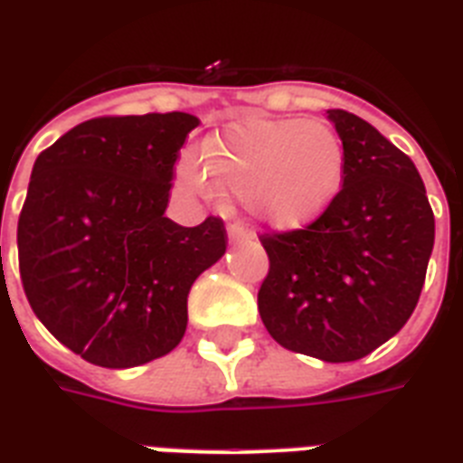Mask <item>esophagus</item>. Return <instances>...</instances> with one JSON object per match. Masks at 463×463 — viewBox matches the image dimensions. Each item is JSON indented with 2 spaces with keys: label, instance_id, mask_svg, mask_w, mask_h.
Segmentation results:
<instances>
[{
  "label": "esophagus",
  "instance_id": "1",
  "mask_svg": "<svg viewBox=\"0 0 463 463\" xmlns=\"http://www.w3.org/2000/svg\"><path fill=\"white\" fill-rule=\"evenodd\" d=\"M228 238H231V242H242V240H252L254 232L247 231L245 225L231 223L228 225Z\"/></svg>",
  "mask_w": 463,
  "mask_h": 463
}]
</instances>
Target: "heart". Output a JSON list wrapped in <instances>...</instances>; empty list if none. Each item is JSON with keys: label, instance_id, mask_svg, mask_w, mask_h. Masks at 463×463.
<instances>
[{"label": "heart", "instance_id": "obj_1", "mask_svg": "<svg viewBox=\"0 0 463 463\" xmlns=\"http://www.w3.org/2000/svg\"><path fill=\"white\" fill-rule=\"evenodd\" d=\"M344 173L345 148L336 129L300 118L240 119L206 139L203 163H182V177L199 194L213 199L225 189L279 231H298L322 216Z\"/></svg>", "mask_w": 463, "mask_h": 463}]
</instances>
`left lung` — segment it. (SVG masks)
<instances>
[{
  "instance_id": "left-lung-1",
  "label": "left lung",
  "mask_w": 463,
  "mask_h": 463,
  "mask_svg": "<svg viewBox=\"0 0 463 463\" xmlns=\"http://www.w3.org/2000/svg\"><path fill=\"white\" fill-rule=\"evenodd\" d=\"M326 115L345 148L344 187L305 228L261 235L269 274L257 305L283 348L351 363L413 315L435 216L409 156L353 112Z\"/></svg>"
}]
</instances>
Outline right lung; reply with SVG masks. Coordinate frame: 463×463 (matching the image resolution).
Returning <instances> with one entry per match:
<instances>
[{
  "label": "right lung",
  "mask_w": 463,
  "mask_h": 463,
  "mask_svg": "<svg viewBox=\"0 0 463 463\" xmlns=\"http://www.w3.org/2000/svg\"><path fill=\"white\" fill-rule=\"evenodd\" d=\"M187 112L86 119L38 156L18 216V269L33 312L100 367L165 355L187 329V296L216 264L221 218H165Z\"/></svg>",
  "instance_id": "right-lung-1"
}]
</instances>
